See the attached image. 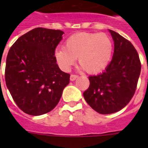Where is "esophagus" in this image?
I'll list each match as a JSON object with an SVG mask.
<instances>
[{"instance_id":"esophagus-1","label":"esophagus","mask_w":148,"mask_h":148,"mask_svg":"<svg viewBox=\"0 0 148 148\" xmlns=\"http://www.w3.org/2000/svg\"><path fill=\"white\" fill-rule=\"evenodd\" d=\"M77 77H78V76H77V74H71V77H70V79H71V81H74V80H76Z\"/></svg>"}]
</instances>
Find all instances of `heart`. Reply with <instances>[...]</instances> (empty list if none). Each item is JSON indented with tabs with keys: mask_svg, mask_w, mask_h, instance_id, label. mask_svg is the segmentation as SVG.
I'll list each match as a JSON object with an SVG mask.
<instances>
[{
	"mask_svg": "<svg viewBox=\"0 0 148 148\" xmlns=\"http://www.w3.org/2000/svg\"><path fill=\"white\" fill-rule=\"evenodd\" d=\"M113 43L105 34H74L65 41L64 47L55 50L54 57L59 67L69 71L78 58L79 64L88 73L101 71L110 62Z\"/></svg>",
	"mask_w": 148,
	"mask_h": 148,
	"instance_id": "b5f03b06",
	"label": "heart"
}]
</instances>
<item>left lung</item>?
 I'll return each instance as SVG.
<instances>
[{
  "label": "left lung",
  "mask_w": 148,
  "mask_h": 148,
  "mask_svg": "<svg viewBox=\"0 0 148 148\" xmlns=\"http://www.w3.org/2000/svg\"><path fill=\"white\" fill-rule=\"evenodd\" d=\"M109 31L114 43L112 60L102 73L89 77L90 86L84 92L87 103L101 114L117 112L130 102L141 69L133 45L117 32Z\"/></svg>",
  "instance_id": "1"
}]
</instances>
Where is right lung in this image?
Listing matches in <instances>:
<instances>
[{"mask_svg": "<svg viewBox=\"0 0 148 148\" xmlns=\"http://www.w3.org/2000/svg\"><path fill=\"white\" fill-rule=\"evenodd\" d=\"M60 30L37 27L20 37L7 56L6 85L18 108L27 114H47L60 101L70 74L60 71L54 52Z\"/></svg>", "mask_w": 148, "mask_h": 148, "instance_id": "1", "label": "right lung"}]
</instances>
